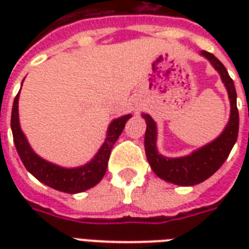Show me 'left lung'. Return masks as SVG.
I'll return each mask as SVG.
<instances>
[{
  "mask_svg": "<svg viewBox=\"0 0 249 249\" xmlns=\"http://www.w3.org/2000/svg\"><path fill=\"white\" fill-rule=\"evenodd\" d=\"M200 55L207 58L213 68L220 73L230 99V117L220 136L189 155L166 158L161 155L156 147V123L148 113H142V117L147 124L144 134V151L151 169L164 181L179 186L197 185L216 173L220 166L225 163V160L228 159L229 154L235 144L239 130V112L236 107V91L234 81L229 76L228 70L225 68L224 64L213 54L203 50L200 52Z\"/></svg>",
  "mask_w": 249,
  "mask_h": 249,
  "instance_id": "8db88e82",
  "label": "left lung"
}]
</instances>
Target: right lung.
<instances>
[{"instance_id": "add662e5", "label": "right lung", "mask_w": 249, "mask_h": 249, "mask_svg": "<svg viewBox=\"0 0 249 249\" xmlns=\"http://www.w3.org/2000/svg\"><path fill=\"white\" fill-rule=\"evenodd\" d=\"M19 94L20 91L14 99L13 111H11V130H13L14 143L19 154V158L29 173L49 187L67 194L83 193L85 190L91 189L97 183H99L107 170V164H108L113 144L121 132L124 130L125 124L132 117V115L130 113L124 115V116L113 119L109 123L105 142L89 163L81 166H76V168H64V166L56 165L42 159L32 150L19 123V109H18Z\"/></svg>"}]
</instances>
